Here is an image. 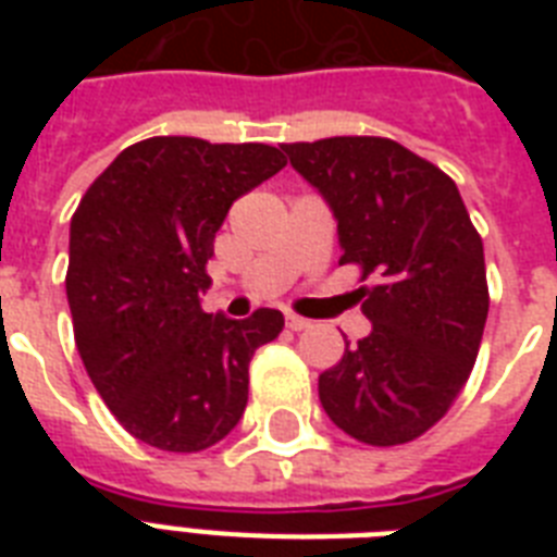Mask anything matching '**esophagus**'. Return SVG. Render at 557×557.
<instances>
[{"label": "esophagus", "mask_w": 557, "mask_h": 557, "mask_svg": "<svg viewBox=\"0 0 557 557\" xmlns=\"http://www.w3.org/2000/svg\"><path fill=\"white\" fill-rule=\"evenodd\" d=\"M286 326L292 332H300V330H309V326H312V321H306V318H300V314L288 312L286 314Z\"/></svg>", "instance_id": "1"}]
</instances>
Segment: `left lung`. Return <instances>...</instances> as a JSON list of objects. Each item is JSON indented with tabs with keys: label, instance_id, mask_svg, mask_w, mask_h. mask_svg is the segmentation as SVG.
<instances>
[{
	"label": "left lung",
	"instance_id": "left-lung-1",
	"mask_svg": "<svg viewBox=\"0 0 557 557\" xmlns=\"http://www.w3.org/2000/svg\"><path fill=\"white\" fill-rule=\"evenodd\" d=\"M338 219L341 265H358L372 332L318 379L352 440L389 448L448 413L474 370L485 318L483 239L454 178L379 135L280 144Z\"/></svg>",
	"mask_w": 557,
	"mask_h": 557
}]
</instances>
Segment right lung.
Returning a JSON list of instances; mask_svg holds the SVG:
<instances>
[{
    "instance_id": "1",
    "label": "right lung",
    "mask_w": 557,
    "mask_h": 557,
    "mask_svg": "<svg viewBox=\"0 0 557 557\" xmlns=\"http://www.w3.org/2000/svg\"><path fill=\"white\" fill-rule=\"evenodd\" d=\"M283 168L269 144L159 135L126 147L83 193L65 271L74 344L135 440L193 454L243 419L248 364L283 314H208L205 269L231 205Z\"/></svg>"
}]
</instances>
